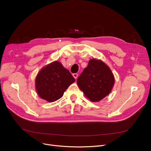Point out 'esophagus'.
Instances as JSON below:
<instances>
[{
    "mask_svg": "<svg viewBox=\"0 0 151 151\" xmlns=\"http://www.w3.org/2000/svg\"><path fill=\"white\" fill-rule=\"evenodd\" d=\"M78 74L77 73H74V74H73V76L74 77V78L75 79H76L77 78H78Z\"/></svg>",
    "mask_w": 151,
    "mask_h": 151,
    "instance_id": "esophagus-1",
    "label": "esophagus"
}]
</instances>
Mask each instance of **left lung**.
<instances>
[{"label": "left lung", "mask_w": 151, "mask_h": 151, "mask_svg": "<svg viewBox=\"0 0 151 151\" xmlns=\"http://www.w3.org/2000/svg\"><path fill=\"white\" fill-rule=\"evenodd\" d=\"M115 82L109 67L100 59H92L78 78V86L91 101L97 102L111 92Z\"/></svg>", "instance_id": "8db88e82"}]
</instances>
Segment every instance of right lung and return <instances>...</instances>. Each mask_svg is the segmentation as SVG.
Returning <instances> with one entry per match:
<instances>
[{"instance_id":"obj_1","label":"right lung","mask_w":151,"mask_h":151,"mask_svg":"<svg viewBox=\"0 0 151 151\" xmlns=\"http://www.w3.org/2000/svg\"><path fill=\"white\" fill-rule=\"evenodd\" d=\"M75 81L69 70L55 60L40 70L35 78V89L41 99L53 102L60 99L68 87Z\"/></svg>"}]
</instances>
